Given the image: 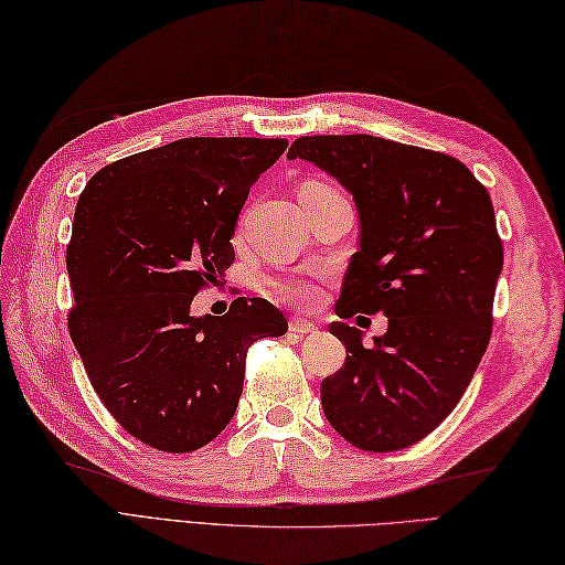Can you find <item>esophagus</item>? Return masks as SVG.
<instances>
[{
    "label": "esophagus",
    "instance_id": "1",
    "mask_svg": "<svg viewBox=\"0 0 565 565\" xmlns=\"http://www.w3.org/2000/svg\"><path fill=\"white\" fill-rule=\"evenodd\" d=\"M290 330L297 335H309V333H316L319 328H316V323H311L307 319H297V316H295V319L290 321Z\"/></svg>",
    "mask_w": 565,
    "mask_h": 565
}]
</instances>
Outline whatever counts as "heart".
Here are the masks:
<instances>
[{"label":"heart","mask_w":565,"mask_h":565,"mask_svg":"<svg viewBox=\"0 0 565 565\" xmlns=\"http://www.w3.org/2000/svg\"><path fill=\"white\" fill-rule=\"evenodd\" d=\"M301 189H326L323 184H305ZM275 295L287 301H295V305H311L316 299V285L307 278H292V280H280L273 285Z\"/></svg>","instance_id":"obj_1"}]
</instances>
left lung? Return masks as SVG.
Segmentation results:
<instances>
[{"mask_svg": "<svg viewBox=\"0 0 565 565\" xmlns=\"http://www.w3.org/2000/svg\"><path fill=\"white\" fill-rule=\"evenodd\" d=\"M287 158L338 179L360 215L335 313L388 319L374 345L330 323L348 360L321 383L323 415L362 450L407 448L450 415L489 345L503 268L489 191L456 158L369 134L301 136Z\"/></svg>", "mask_w": 565, "mask_h": 565, "instance_id": "obj_1", "label": "left lung"}]
</instances>
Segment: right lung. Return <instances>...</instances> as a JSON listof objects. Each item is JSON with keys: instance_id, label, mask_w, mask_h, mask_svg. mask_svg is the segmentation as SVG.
Returning <instances> with one entry per match:
<instances>
[{"instance_id": "1", "label": "right lung", "mask_w": 565, "mask_h": 565, "mask_svg": "<svg viewBox=\"0 0 565 565\" xmlns=\"http://www.w3.org/2000/svg\"><path fill=\"white\" fill-rule=\"evenodd\" d=\"M287 139H179L93 174L74 213L68 335L103 405L139 441L196 450L225 429L246 350L287 333L270 301L239 297L225 316L191 301L232 260L249 189Z\"/></svg>"}]
</instances>
